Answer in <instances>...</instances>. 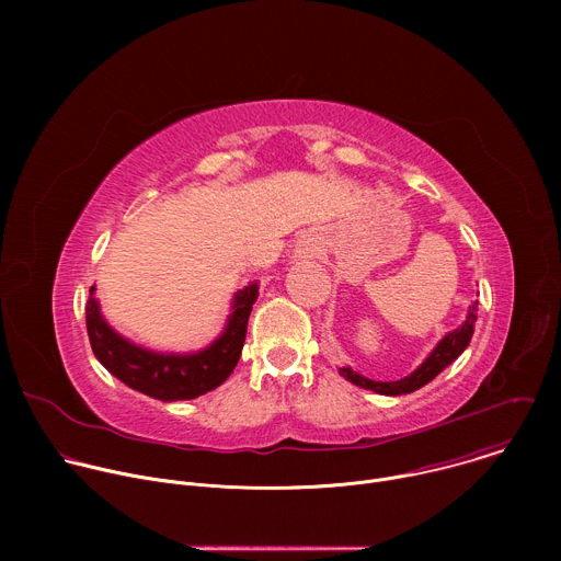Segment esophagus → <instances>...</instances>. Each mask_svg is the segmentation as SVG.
Segmentation results:
<instances>
[{
    "label": "esophagus",
    "mask_w": 561,
    "mask_h": 561,
    "mask_svg": "<svg viewBox=\"0 0 561 561\" xmlns=\"http://www.w3.org/2000/svg\"><path fill=\"white\" fill-rule=\"evenodd\" d=\"M297 253L301 257H312L317 253V242H312V239H301L299 247H297Z\"/></svg>",
    "instance_id": "obj_1"
}]
</instances>
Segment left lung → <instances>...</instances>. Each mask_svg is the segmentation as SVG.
Returning <instances> with one entry per match:
<instances>
[{
  "instance_id": "left-lung-1",
  "label": "left lung",
  "mask_w": 561,
  "mask_h": 561,
  "mask_svg": "<svg viewBox=\"0 0 561 561\" xmlns=\"http://www.w3.org/2000/svg\"><path fill=\"white\" fill-rule=\"evenodd\" d=\"M474 322H477V301L468 308L466 322L459 329H455L448 335H444V340L433 348V353L422 362V366L417 370H413L404 379H397V381H373V379L355 373L348 366L340 368V375L344 379H348L351 383H355L359 388H366V390H375L379 394H407V392H413V390L426 386L431 379H435L448 364H453L466 351V346L470 344L472 331H474Z\"/></svg>"
}]
</instances>
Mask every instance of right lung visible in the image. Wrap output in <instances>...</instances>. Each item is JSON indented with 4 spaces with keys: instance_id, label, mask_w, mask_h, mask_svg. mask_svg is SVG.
<instances>
[{
    "instance_id": "1",
    "label": "right lung",
    "mask_w": 561,
    "mask_h": 561,
    "mask_svg": "<svg viewBox=\"0 0 561 561\" xmlns=\"http://www.w3.org/2000/svg\"><path fill=\"white\" fill-rule=\"evenodd\" d=\"M257 295V282L237 290L224 333L199 353L175 355L146 351L115 333L102 317L95 286H91V297L87 301L89 340L100 364L133 390L162 399V402L195 399L224 383L237 366Z\"/></svg>"
}]
</instances>
